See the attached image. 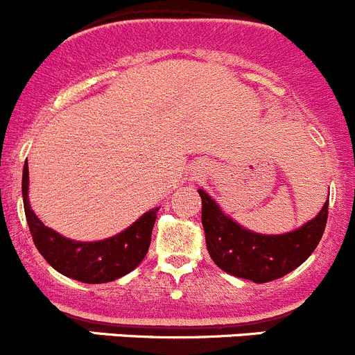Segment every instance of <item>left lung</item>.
Here are the masks:
<instances>
[{"instance_id": "1", "label": "left lung", "mask_w": 355, "mask_h": 355, "mask_svg": "<svg viewBox=\"0 0 355 355\" xmlns=\"http://www.w3.org/2000/svg\"><path fill=\"white\" fill-rule=\"evenodd\" d=\"M202 224L210 257L227 275L268 283L297 269L315 250L326 227L328 202L312 220L285 234H261L245 230L198 189Z\"/></svg>"}]
</instances>
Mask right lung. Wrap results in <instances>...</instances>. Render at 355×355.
<instances>
[{
	"label": "right lung",
	"instance_id": "1",
	"mask_svg": "<svg viewBox=\"0 0 355 355\" xmlns=\"http://www.w3.org/2000/svg\"><path fill=\"white\" fill-rule=\"evenodd\" d=\"M27 193L29 167L24 166L22 196L27 224L40 254L60 275L89 285H98L122 278L138 268L139 262L145 259L159 209L148 210L128 230L107 240L73 241L50 230L37 219L31 209Z\"/></svg>",
	"mask_w": 355,
	"mask_h": 355
}]
</instances>
